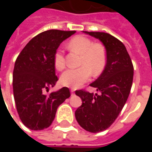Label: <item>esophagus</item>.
<instances>
[{"label":"esophagus","mask_w":152,"mask_h":152,"mask_svg":"<svg viewBox=\"0 0 152 152\" xmlns=\"http://www.w3.org/2000/svg\"><path fill=\"white\" fill-rule=\"evenodd\" d=\"M71 93H72V95H74V89H71Z\"/></svg>","instance_id":"34e87169"}]
</instances>
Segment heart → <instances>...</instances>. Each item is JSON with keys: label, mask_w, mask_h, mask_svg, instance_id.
<instances>
[{"label": "heart", "mask_w": 152, "mask_h": 152, "mask_svg": "<svg viewBox=\"0 0 152 152\" xmlns=\"http://www.w3.org/2000/svg\"><path fill=\"white\" fill-rule=\"evenodd\" d=\"M67 48L80 54L79 65L75 69H67L60 76L62 85L72 88H78L88 81L91 76L100 75L107 64L105 48L101 44H94L84 36H76L67 43ZM53 65L58 71L65 67V58L63 50H57L53 56Z\"/></svg>", "instance_id": "obj_1"}]
</instances>
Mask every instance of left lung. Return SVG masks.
Wrapping results in <instances>:
<instances>
[{"mask_svg":"<svg viewBox=\"0 0 152 152\" xmlns=\"http://www.w3.org/2000/svg\"><path fill=\"white\" fill-rule=\"evenodd\" d=\"M84 32L103 44L107 64L100 76L90 84L99 94L83 89L76 91L82 104L76 109L75 115L84 129L99 133L110 127L124 107L132 87L134 66L124 44L117 38L105 32Z\"/></svg>","mask_w":152,"mask_h":152,"instance_id":"8db88e82","label":"left lung"}]
</instances>
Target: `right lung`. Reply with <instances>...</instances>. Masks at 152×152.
Wrapping results in <instances>:
<instances>
[{
  "label": "right lung",
  "mask_w": 152,
  "mask_h": 152,
  "mask_svg": "<svg viewBox=\"0 0 152 152\" xmlns=\"http://www.w3.org/2000/svg\"><path fill=\"white\" fill-rule=\"evenodd\" d=\"M76 31L49 30L28 42L15 61L13 90L19 118L31 130H42L52 124L57 109L70 97L63 87L49 95L45 94L58 80L53 56L60 44Z\"/></svg>",
  "instance_id": "1"
}]
</instances>
